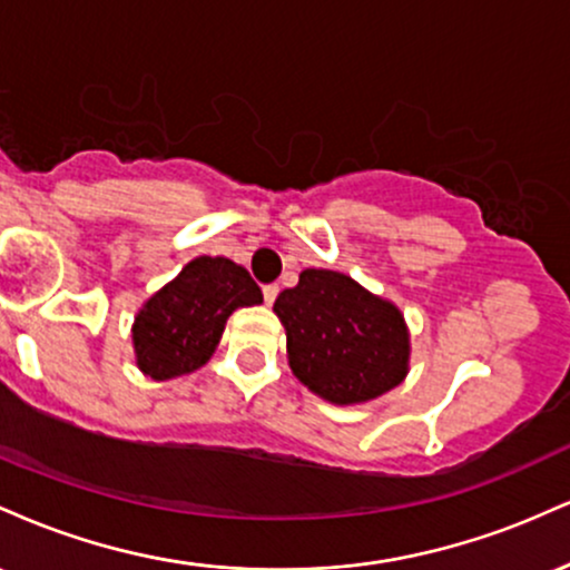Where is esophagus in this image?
<instances>
[{
	"label": "esophagus",
	"mask_w": 570,
	"mask_h": 570,
	"mask_svg": "<svg viewBox=\"0 0 570 570\" xmlns=\"http://www.w3.org/2000/svg\"><path fill=\"white\" fill-rule=\"evenodd\" d=\"M263 294H265V305H273V303H276V297H278V286L276 284L265 286Z\"/></svg>",
	"instance_id": "34e87169"
}]
</instances>
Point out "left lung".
<instances>
[{
    "mask_svg": "<svg viewBox=\"0 0 570 570\" xmlns=\"http://www.w3.org/2000/svg\"><path fill=\"white\" fill-rule=\"evenodd\" d=\"M299 383L337 407L389 394L410 372V330L391 299L340 271L307 267L273 305Z\"/></svg>",
    "mask_w": 570,
    "mask_h": 570,
    "instance_id": "1",
    "label": "left lung"
}]
</instances>
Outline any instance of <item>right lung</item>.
Listing matches in <instances>:
<instances>
[{
	"instance_id": "add662e5",
	"label": "right lung",
	"mask_w": 570,
	"mask_h": 570,
	"mask_svg": "<svg viewBox=\"0 0 570 570\" xmlns=\"http://www.w3.org/2000/svg\"><path fill=\"white\" fill-rule=\"evenodd\" d=\"M263 303L246 267L227 257H195L144 299L130 326L136 367L153 381L200 370L217 351L233 311Z\"/></svg>"
}]
</instances>
